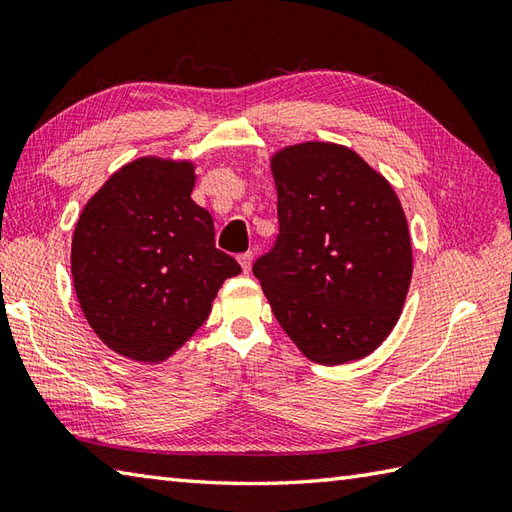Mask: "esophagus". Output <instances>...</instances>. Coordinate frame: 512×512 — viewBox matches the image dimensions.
I'll return each instance as SVG.
<instances>
[{"label":"esophagus","mask_w":512,"mask_h":512,"mask_svg":"<svg viewBox=\"0 0 512 512\" xmlns=\"http://www.w3.org/2000/svg\"><path fill=\"white\" fill-rule=\"evenodd\" d=\"M237 262H239V266H242L244 273L248 275V273H250V266H253V253H244V255H239V257H237Z\"/></svg>","instance_id":"obj_1"}]
</instances>
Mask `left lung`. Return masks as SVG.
Masks as SVG:
<instances>
[{
	"label": "left lung",
	"instance_id": "8db88e82",
	"mask_svg": "<svg viewBox=\"0 0 512 512\" xmlns=\"http://www.w3.org/2000/svg\"><path fill=\"white\" fill-rule=\"evenodd\" d=\"M279 239L253 273L301 354L343 365L372 354L405 306L413 250L398 195L354 149L323 140L270 156Z\"/></svg>",
	"mask_w": 512,
	"mask_h": 512
}]
</instances>
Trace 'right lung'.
Instances as JSON below:
<instances>
[{
    "mask_svg": "<svg viewBox=\"0 0 512 512\" xmlns=\"http://www.w3.org/2000/svg\"><path fill=\"white\" fill-rule=\"evenodd\" d=\"M195 162L143 156L85 202L70 268L79 306L112 352L167 361L200 330L217 290L242 273L215 248L211 213L193 202Z\"/></svg>",
    "mask_w": 512,
    "mask_h": 512,
    "instance_id": "1",
    "label": "right lung"
}]
</instances>
